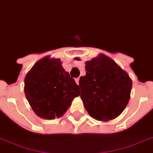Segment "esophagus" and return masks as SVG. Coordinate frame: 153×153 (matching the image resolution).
I'll use <instances>...</instances> for the list:
<instances>
[{
  "mask_svg": "<svg viewBox=\"0 0 153 153\" xmlns=\"http://www.w3.org/2000/svg\"><path fill=\"white\" fill-rule=\"evenodd\" d=\"M79 78H76V79H75L76 83V84H78V85H79Z\"/></svg>",
  "mask_w": 153,
  "mask_h": 153,
  "instance_id": "34e87169",
  "label": "esophagus"
}]
</instances>
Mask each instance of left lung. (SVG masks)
Segmentation results:
<instances>
[{
	"mask_svg": "<svg viewBox=\"0 0 153 153\" xmlns=\"http://www.w3.org/2000/svg\"><path fill=\"white\" fill-rule=\"evenodd\" d=\"M85 70L86 75L79 78V94L88 114L104 121L120 115L130 99L132 81L128 74L104 54L87 61Z\"/></svg>",
	"mask_w": 153,
	"mask_h": 153,
	"instance_id": "1",
	"label": "left lung"
}]
</instances>
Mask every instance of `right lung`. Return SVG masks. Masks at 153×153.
Returning a JSON list of instances; mask_svg holds the SVG:
<instances>
[{"mask_svg": "<svg viewBox=\"0 0 153 153\" xmlns=\"http://www.w3.org/2000/svg\"><path fill=\"white\" fill-rule=\"evenodd\" d=\"M79 90L59 59H42L25 78L26 98L33 111L45 119L62 117L74 97L79 95Z\"/></svg>", "mask_w": 153, "mask_h": 153, "instance_id": "right-lung-1", "label": "right lung"}]
</instances>
